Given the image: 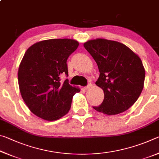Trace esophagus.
Returning a JSON list of instances; mask_svg holds the SVG:
<instances>
[{
	"label": "esophagus",
	"instance_id": "1",
	"mask_svg": "<svg viewBox=\"0 0 159 159\" xmlns=\"http://www.w3.org/2000/svg\"><path fill=\"white\" fill-rule=\"evenodd\" d=\"M92 86H93V85L91 84V83H89V84H88L87 86H85V90H90V88H92Z\"/></svg>",
	"mask_w": 159,
	"mask_h": 159
}]
</instances>
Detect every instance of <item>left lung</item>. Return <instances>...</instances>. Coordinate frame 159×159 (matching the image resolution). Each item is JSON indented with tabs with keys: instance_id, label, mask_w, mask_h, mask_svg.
<instances>
[{
	"instance_id": "left-lung-1",
	"label": "left lung",
	"mask_w": 159,
	"mask_h": 159,
	"mask_svg": "<svg viewBox=\"0 0 159 159\" xmlns=\"http://www.w3.org/2000/svg\"><path fill=\"white\" fill-rule=\"evenodd\" d=\"M83 45L98 64L100 74L95 84L104 93L102 103L93 109L107 115L128 110L144 88L145 70L140 58L117 41L97 39Z\"/></svg>"
}]
</instances>
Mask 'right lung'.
<instances>
[{
	"mask_svg": "<svg viewBox=\"0 0 159 159\" xmlns=\"http://www.w3.org/2000/svg\"><path fill=\"white\" fill-rule=\"evenodd\" d=\"M73 39H50L31 45L24 55L18 70L21 95L30 111L45 120L66 115L75 93L80 89L69 84L66 61L79 47Z\"/></svg>",
	"mask_w": 159,
	"mask_h": 159,
	"instance_id": "right-lung-1",
	"label": "right lung"
}]
</instances>
